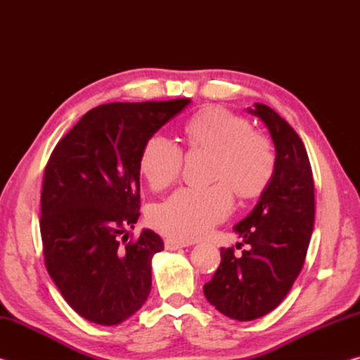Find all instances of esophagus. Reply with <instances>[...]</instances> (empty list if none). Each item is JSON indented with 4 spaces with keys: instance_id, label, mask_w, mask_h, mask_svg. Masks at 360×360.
Returning <instances> with one entry per match:
<instances>
[{
    "instance_id": "34e87169",
    "label": "esophagus",
    "mask_w": 360,
    "mask_h": 360,
    "mask_svg": "<svg viewBox=\"0 0 360 360\" xmlns=\"http://www.w3.org/2000/svg\"><path fill=\"white\" fill-rule=\"evenodd\" d=\"M186 246H191V243L182 241V240H176V238H167L165 240V249H168V251H176V249H181V248H186Z\"/></svg>"
}]
</instances>
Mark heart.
<instances>
[{"mask_svg": "<svg viewBox=\"0 0 360 360\" xmlns=\"http://www.w3.org/2000/svg\"><path fill=\"white\" fill-rule=\"evenodd\" d=\"M192 152H211L206 188H179L150 211V224L162 233L195 240L229 216L233 192L240 200H254L271 184L276 154L270 139L252 130L251 122L225 108L210 106L193 114L184 125ZM184 154L178 144L152 136L139 155V172L152 191H165L179 179Z\"/></svg>", "mask_w": 360, "mask_h": 360, "instance_id": "obj_1", "label": "heart"}]
</instances>
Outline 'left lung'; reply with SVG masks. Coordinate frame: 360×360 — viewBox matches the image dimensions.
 <instances>
[{
    "label": "left lung",
    "mask_w": 360,
    "mask_h": 360,
    "mask_svg": "<svg viewBox=\"0 0 360 360\" xmlns=\"http://www.w3.org/2000/svg\"><path fill=\"white\" fill-rule=\"evenodd\" d=\"M276 149V169L259 203L233 230L243 243L221 248V265L203 285L206 300L236 321L273 311L300 275L314 225V179L304 144L270 106L254 103Z\"/></svg>",
    "instance_id": "8db88e82"
}]
</instances>
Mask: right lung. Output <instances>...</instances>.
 <instances>
[{"label":"right lung","instance_id":"1","mask_svg":"<svg viewBox=\"0 0 360 360\" xmlns=\"http://www.w3.org/2000/svg\"><path fill=\"white\" fill-rule=\"evenodd\" d=\"M191 100L109 103L90 109L57 143L44 169L41 238L49 275L84 319L115 326L135 314L152 284L160 236L139 217V155Z\"/></svg>","mask_w":360,"mask_h":360}]
</instances>
